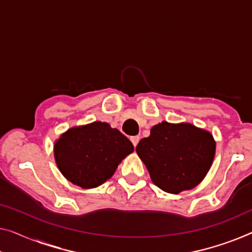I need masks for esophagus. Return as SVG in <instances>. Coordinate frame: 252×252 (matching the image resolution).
<instances>
[{
	"label": "esophagus",
	"instance_id": "1",
	"mask_svg": "<svg viewBox=\"0 0 252 252\" xmlns=\"http://www.w3.org/2000/svg\"><path fill=\"white\" fill-rule=\"evenodd\" d=\"M130 140H131V142H132V144H133L134 147H136V146L138 145L139 140H140V137H139V136H133V137L130 138Z\"/></svg>",
	"mask_w": 252,
	"mask_h": 252
}]
</instances>
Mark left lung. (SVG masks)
Masks as SVG:
<instances>
[{
    "instance_id": "obj_1",
    "label": "left lung",
    "mask_w": 252,
    "mask_h": 252,
    "mask_svg": "<svg viewBox=\"0 0 252 252\" xmlns=\"http://www.w3.org/2000/svg\"><path fill=\"white\" fill-rule=\"evenodd\" d=\"M136 152L154 185L170 193L192 189L207 174L215 155V141L207 131L189 123L154 126Z\"/></svg>"
}]
</instances>
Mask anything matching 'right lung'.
Instances as JSON below:
<instances>
[{"label":"right lung","mask_w":252,"mask_h":252,"mask_svg":"<svg viewBox=\"0 0 252 252\" xmlns=\"http://www.w3.org/2000/svg\"><path fill=\"white\" fill-rule=\"evenodd\" d=\"M132 152L129 139L105 122L72 127L54 146L60 171L70 182L85 189L103 185Z\"/></svg>","instance_id":"obj_1"}]
</instances>
